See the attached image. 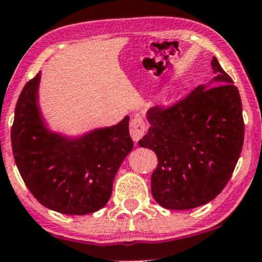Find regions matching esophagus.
<instances>
[{"mask_svg": "<svg viewBox=\"0 0 262 262\" xmlns=\"http://www.w3.org/2000/svg\"><path fill=\"white\" fill-rule=\"evenodd\" d=\"M129 132H130V137L134 141H138L145 134L146 132V124L144 122L143 116L139 113L134 114V118L130 121L129 124Z\"/></svg>", "mask_w": 262, "mask_h": 262, "instance_id": "1", "label": "esophagus"}]
</instances>
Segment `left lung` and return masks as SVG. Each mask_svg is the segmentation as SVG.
Masks as SVG:
<instances>
[{
  "label": "left lung",
  "instance_id": "obj_1",
  "mask_svg": "<svg viewBox=\"0 0 262 262\" xmlns=\"http://www.w3.org/2000/svg\"><path fill=\"white\" fill-rule=\"evenodd\" d=\"M212 69L215 77L209 83L173 106L146 113L150 128L139 145L158 156L151 193L166 209L196 208L214 200L242 152L245 128L239 91L217 58Z\"/></svg>",
  "mask_w": 262,
  "mask_h": 262
}]
</instances>
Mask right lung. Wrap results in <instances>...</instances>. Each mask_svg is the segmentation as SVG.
<instances>
[{"label":"right lung","instance_id":"add662e5","mask_svg":"<svg viewBox=\"0 0 262 262\" xmlns=\"http://www.w3.org/2000/svg\"><path fill=\"white\" fill-rule=\"evenodd\" d=\"M40 73L26 83L14 111L12 151L23 181L47 208L85 215L103 208L113 180L133 149L129 117L73 138L52 132L39 108Z\"/></svg>","mask_w":262,"mask_h":262}]
</instances>
